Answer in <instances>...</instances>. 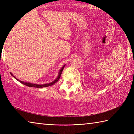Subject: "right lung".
I'll use <instances>...</instances> for the list:
<instances>
[{
	"label": "right lung",
	"mask_w": 134,
	"mask_h": 134,
	"mask_svg": "<svg viewBox=\"0 0 134 134\" xmlns=\"http://www.w3.org/2000/svg\"><path fill=\"white\" fill-rule=\"evenodd\" d=\"M64 66H65V65H64V66H63V67L62 68V69H61V70H60V71H59V74H58V77H57V78L55 80H54V81H53V82L49 83H48V84H45V85H36V84H32V83H30L24 82V81H21V80H18V79H17L14 76H13L12 73H11V72H10V74H11V75H12V76L13 77L16 79V80H17L18 81H19L20 83H22V84H23V85H25V86H28V87H37V88L46 87H48V86H50L53 85L54 84H55V83L57 82L59 79H60V78L61 75H62V71H63V69H64Z\"/></svg>",
	"instance_id": "1"
}]
</instances>
